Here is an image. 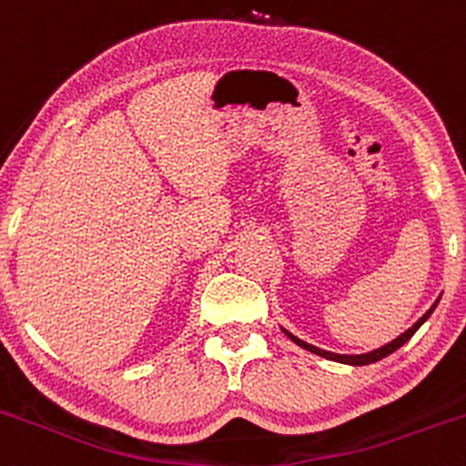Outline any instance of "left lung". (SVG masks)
<instances>
[{
	"mask_svg": "<svg viewBox=\"0 0 466 466\" xmlns=\"http://www.w3.org/2000/svg\"><path fill=\"white\" fill-rule=\"evenodd\" d=\"M437 303H440V299H437L435 303H432L431 308H428V312L426 315L421 317V319H417L414 321L412 326H410L408 330H405V333H400L399 338L396 339H391V342H388L385 344V347H380V349H374V351H370V353H360V356H344V353H333V351H324V349H319V347H312V344H308V342H303V339H299L297 335H292V333H288V330L283 329V333L288 335L289 339H292L294 344H299V347L301 349H306V351H310V353H315V356H321V358H326V360H333V362H342V365H351V367H362V365H371V362H379V360H383V358H388L390 353H394L396 349H400L403 347L405 342H408L410 338H412L414 333H417L419 330V326L423 324V321L428 319V317L432 315V310H435L437 308Z\"/></svg>",
	"mask_w": 466,
	"mask_h": 466,
	"instance_id": "8db88e82",
	"label": "left lung"
}]
</instances>
